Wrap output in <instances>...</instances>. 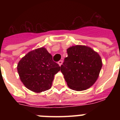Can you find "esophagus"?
Here are the masks:
<instances>
[{
    "instance_id": "esophagus-1",
    "label": "esophagus",
    "mask_w": 120,
    "mask_h": 120,
    "mask_svg": "<svg viewBox=\"0 0 120 120\" xmlns=\"http://www.w3.org/2000/svg\"><path fill=\"white\" fill-rule=\"evenodd\" d=\"M58 64H59V66H61V65H62V60H61V61H58Z\"/></svg>"
}]
</instances>
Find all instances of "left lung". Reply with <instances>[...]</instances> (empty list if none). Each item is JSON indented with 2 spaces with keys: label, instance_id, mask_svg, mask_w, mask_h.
<instances>
[{
  "label": "left lung",
  "instance_id": "left-lung-1",
  "mask_svg": "<svg viewBox=\"0 0 120 120\" xmlns=\"http://www.w3.org/2000/svg\"><path fill=\"white\" fill-rule=\"evenodd\" d=\"M67 52L68 56L61 66V71L68 86L78 91L87 90L98 79L102 67L101 57L86 45H73Z\"/></svg>",
  "mask_w": 120,
  "mask_h": 120
}]
</instances>
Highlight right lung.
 Returning a JSON list of instances; mask_svg holds the SVG:
<instances>
[{"label": "right lung", "instance_id": "add662e5", "mask_svg": "<svg viewBox=\"0 0 120 120\" xmlns=\"http://www.w3.org/2000/svg\"><path fill=\"white\" fill-rule=\"evenodd\" d=\"M60 68L44 47L27 53L17 65V71L22 83L27 89L37 93L52 87L54 76Z\"/></svg>", "mask_w": 120, "mask_h": 120}]
</instances>
